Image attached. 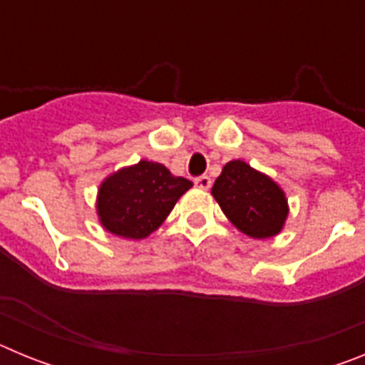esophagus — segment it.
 Listing matches in <instances>:
<instances>
[{
  "mask_svg": "<svg viewBox=\"0 0 365 365\" xmlns=\"http://www.w3.org/2000/svg\"><path fill=\"white\" fill-rule=\"evenodd\" d=\"M193 182H195V186H197V188H201V190H208L212 186V179L208 175L195 177V180H193Z\"/></svg>",
  "mask_w": 365,
  "mask_h": 365,
  "instance_id": "34e87169",
  "label": "esophagus"
}]
</instances>
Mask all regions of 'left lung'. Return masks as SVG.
Instances as JSON below:
<instances>
[{
  "mask_svg": "<svg viewBox=\"0 0 365 365\" xmlns=\"http://www.w3.org/2000/svg\"><path fill=\"white\" fill-rule=\"evenodd\" d=\"M212 195L232 225L254 240L279 234L289 214L283 190L243 160L225 164Z\"/></svg>",
  "mask_w": 365,
  "mask_h": 365,
  "instance_id": "left-lung-1",
  "label": "left lung"
}]
</instances>
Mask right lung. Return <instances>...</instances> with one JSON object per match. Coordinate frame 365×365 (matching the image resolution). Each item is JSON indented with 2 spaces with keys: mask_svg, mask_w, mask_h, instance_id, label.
Here are the masks:
<instances>
[{
  "mask_svg": "<svg viewBox=\"0 0 365 365\" xmlns=\"http://www.w3.org/2000/svg\"><path fill=\"white\" fill-rule=\"evenodd\" d=\"M192 180L175 177L166 166L140 160L102 182L96 199L100 222L125 240H143L163 225Z\"/></svg>",
  "mask_w": 365,
  "mask_h": 365,
  "instance_id": "obj_1",
  "label": "right lung"
}]
</instances>
